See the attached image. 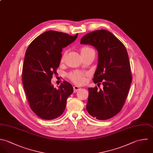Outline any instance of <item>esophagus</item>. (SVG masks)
Returning <instances> with one entry per match:
<instances>
[{"mask_svg":"<svg viewBox=\"0 0 153 153\" xmlns=\"http://www.w3.org/2000/svg\"><path fill=\"white\" fill-rule=\"evenodd\" d=\"M73 89H74V92H77L80 89V88L77 86H74L73 87Z\"/></svg>","mask_w":153,"mask_h":153,"instance_id":"obj_1","label":"esophagus"}]
</instances>
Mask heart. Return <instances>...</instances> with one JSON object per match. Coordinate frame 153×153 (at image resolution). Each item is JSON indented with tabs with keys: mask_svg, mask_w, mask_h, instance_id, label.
I'll return each mask as SVG.
<instances>
[{
	"mask_svg": "<svg viewBox=\"0 0 153 153\" xmlns=\"http://www.w3.org/2000/svg\"><path fill=\"white\" fill-rule=\"evenodd\" d=\"M91 51H94V50L89 47L85 46L81 48V54L86 53ZM64 55L65 54H64V56H62V60L64 59ZM88 75V73H87L76 71L70 73L68 77L73 83L77 85H83L86 82V76Z\"/></svg>",
	"mask_w": 153,
	"mask_h": 153,
	"instance_id": "obj_1",
	"label": "heart"
}]
</instances>
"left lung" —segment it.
Segmentation results:
<instances>
[{
  "mask_svg": "<svg viewBox=\"0 0 153 153\" xmlns=\"http://www.w3.org/2000/svg\"><path fill=\"white\" fill-rule=\"evenodd\" d=\"M80 44H89L97 49L98 64L93 80L103 86L100 90L97 87L88 89L86 109L98 120L110 119L122 109L132 82L127 51L120 40L105 30L86 34Z\"/></svg>",
  "mask_w": 153,
  "mask_h": 153,
  "instance_id": "obj_1",
  "label": "left lung"
}]
</instances>
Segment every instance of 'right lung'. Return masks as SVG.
<instances>
[{
	"label": "right lung",
	"instance_id": "1",
	"mask_svg": "<svg viewBox=\"0 0 153 153\" xmlns=\"http://www.w3.org/2000/svg\"><path fill=\"white\" fill-rule=\"evenodd\" d=\"M77 35L47 31L34 39L26 51L22 83L31 110L41 119L52 120L61 116L67 99L73 92L68 82L64 81L56 89L51 80L60 65L62 48L74 42Z\"/></svg>",
	"mask_w": 153,
	"mask_h": 153
}]
</instances>
